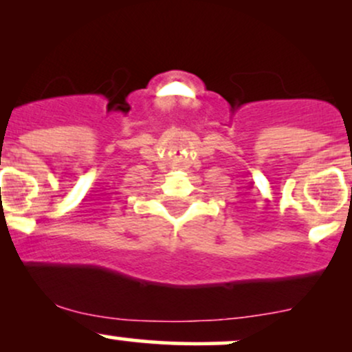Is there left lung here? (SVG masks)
<instances>
[{
    "label": "left lung",
    "instance_id": "8db88e82",
    "mask_svg": "<svg viewBox=\"0 0 352 352\" xmlns=\"http://www.w3.org/2000/svg\"><path fill=\"white\" fill-rule=\"evenodd\" d=\"M351 195H352V193H351Z\"/></svg>",
    "mask_w": 352,
    "mask_h": 352
}]
</instances>
